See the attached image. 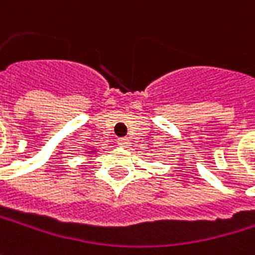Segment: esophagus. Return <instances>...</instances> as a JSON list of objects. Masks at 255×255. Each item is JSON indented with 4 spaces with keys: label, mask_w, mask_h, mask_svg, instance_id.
I'll return each mask as SVG.
<instances>
[{
    "label": "esophagus",
    "mask_w": 255,
    "mask_h": 255,
    "mask_svg": "<svg viewBox=\"0 0 255 255\" xmlns=\"http://www.w3.org/2000/svg\"><path fill=\"white\" fill-rule=\"evenodd\" d=\"M117 142H118L120 147H128L129 145V139L128 138H120Z\"/></svg>",
    "instance_id": "esophagus-1"
}]
</instances>
